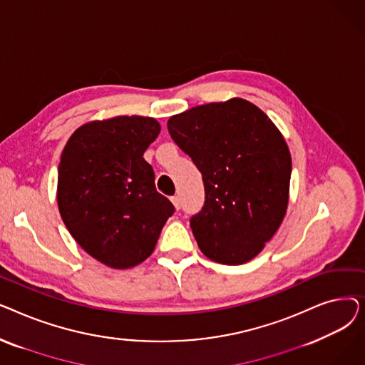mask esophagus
I'll return each instance as SVG.
<instances>
[{"instance_id":"esophagus-1","label":"esophagus","mask_w":365,"mask_h":365,"mask_svg":"<svg viewBox=\"0 0 365 365\" xmlns=\"http://www.w3.org/2000/svg\"><path fill=\"white\" fill-rule=\"evenodd\" d=\"M171 202H173V204H175L176 210H180V197H179V195H175V197H171Z\"/></svg>"}]
</instances>
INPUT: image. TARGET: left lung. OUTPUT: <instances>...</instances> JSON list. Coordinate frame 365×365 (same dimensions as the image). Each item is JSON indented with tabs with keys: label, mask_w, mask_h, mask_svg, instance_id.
I'll use <instances>...</instances> for the list:
<instances>
[{
	"label": "left lung",
	"mask_w": 365,
	"mask_h": 365,
	"mask_svg": "<svg viewBox=\"0 0 365 365\" xmlns=\"http://www.w3.org/2000/svg\"><path fill=\"white\" fill-rule=\"evenodd\" d=\"M167 128L202 175L204 205L190 217L201 252L223 264L252 260L289 204L292 157L281 133L244 99L173 115Z\"/></svg>",
	"instance_id": "left-lung-1"
}]
</instances>
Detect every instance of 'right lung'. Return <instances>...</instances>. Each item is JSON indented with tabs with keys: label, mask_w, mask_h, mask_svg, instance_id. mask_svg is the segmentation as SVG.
<instances>
[{
	"label": "right lung",
	"mask_w": 365,
	"mask_h": 365,
	"mask_svg": "<svg viewBox=\"0 0 365 365\" xmlns=\"http://www.w3.org/2000/svg\"><path fill=\"white\" fill-rule=\"evenodd\" d=\"M160 124L145 117L88 123L68 140L57 204L65 226L99 262L127 269L148 259L175 205L155 187L143 158Z\"/></svg>",
	"instance_id": "obj_1"
}]
</instances>
